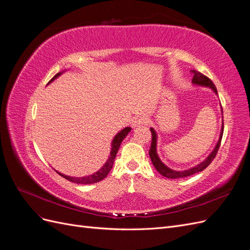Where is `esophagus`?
I'll return each mask as SVG.
<instances>
[{
	"instance_id": "obj_1",
	"label": "esophagus",
	"mask_w": 250,
	"mask_h": 250,
	"mask_svg": "<svg viewBox=\"0 0 250 250\" xmlns=\"http://www.w3.org/2000/svg\"><path fill=\"white\" fill-rule=\"evenodd\" d=\"M147 123V119L144 117V116H137L134 117L132 120V127L135 128L138 126H141L143 124H146Z\"/></svg>"
}]
</instances>
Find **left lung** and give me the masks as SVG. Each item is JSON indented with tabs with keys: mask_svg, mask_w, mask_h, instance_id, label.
<instances>
[{
	"mask_svg": "<svg viewBox=\"0 0 250 250\" xmlns=\"http://www.w3.org/2000/svg\"><path fill=\"white\" fill-rule=\"evenodd\" d=\"M193 73V79H192V83L194 85H198V86H204V87H209L213 89V92L218 95L217 93V88L215 86V84L209 78H208L207 76H204L200 72L198 71H195L192 70L191 71ZM221 112L223 115V111H222V107H221ZM223 117V116H222ZM150 131H151V135H152V141H151V147L149 150V155L151 158V162H152L154 168L157 170L158 173H161L164 177H167V178H181V177H187V176H191L195 173H198L203 171L206 169L208 166L211 163V161L214 160L217 155L218 152V149L220 147V144H221V140H222V135H223V122H222V127H221V131H220V135H219V140L216 144L215 148L213 149V151L209 153V155L204 160L203 162H201L200 164L196 165L195 167H192L190 169H187V170H183V171H176V170H173L169 167H167L162 161L160 156L157 154V150H156V146H157V133L156 131L153 129L152 127L150 128Z\"/></svg>",
	"mask_w": 250,
	"mask_h": 250,
	"instance_id": "obj_1",
	"label": "left lung"
}]
</instances>
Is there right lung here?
<instances>
[{
  "instance_id": "obj_1",
  "label": "right lung",
  "mask_w": 250,
  "mask_h": 250,
  "mask_svg": "<svg viewBox=\"0 0 250 250\" xmlns=\"http://www.w3.org/2000/svg\"><path fill=\"white\" fill-rule=\"evenodd\" d=\"M64 71L62 72H59L57 73L54 77H53L49 83H51L52 81H54L56 78H58L60 75H62V73H64ZM131 128L130 127H125L124 129H122L121 131H119L116 137L113 138L112 142H111V149H110V154L107 158L106 163H105L103 165V167L98 170L96 173L92 174V175H88V176H83V177H71V176H66L64 175V174H62L57 172L60 176H62L63 178L67 179L72 181V183H75V184H80V185H90V184H95V183H99V181H101L102 179H104L105 177L107 176V174L109 173V171L111 170L112 166H113V162H115V158H116V155L118 153V150L121 146V143H122V141L127 137V134L130 132Z\"/></svg>"
}]
</instances>
